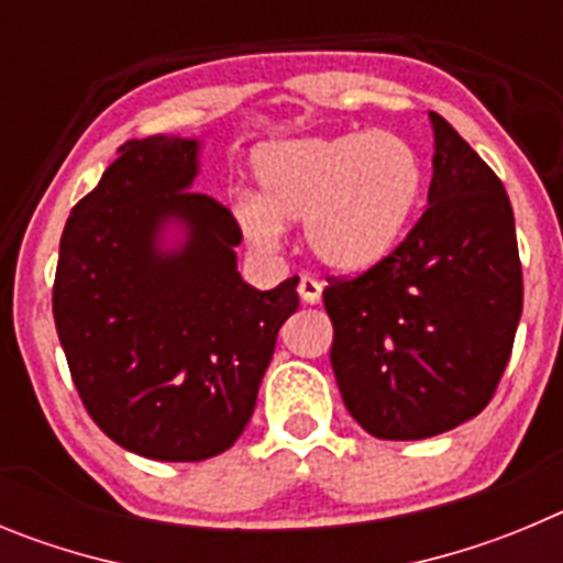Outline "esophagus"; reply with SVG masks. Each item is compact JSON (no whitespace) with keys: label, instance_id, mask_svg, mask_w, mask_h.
Wrapping results in <instances>:
<instances>
[{"label":"esophagus","instance_id":"obj_1","mask_svg":"<svg viewBox=\"0 0 563 563\" xmlns=\"http://www.w3.org/2000/svg\"><path fill=\"white\" fill-rule=\"evenodd\" d=\"M297 291H300V300L306 302V306H317L319 300H322V283L313 280V277H300V286H297Z\"/></svg>","mask_w":563,"mask_h":563}]
</instances>
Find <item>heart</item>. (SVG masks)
<instances>
[{
    "label": "heart",
    "instance_id": "obj_1",
    "mask_svg": "<svg viewBox=\"0 0 563 563\" xmlns=\"http://www.w3.org/2000/svg\"><path fill=\"white\" fill-rule=\"evenodd\" d=\"M257 194L232 199L246 244L275 255L288 224L306 230L311 255L339 275L393 252L420 194V162L389 131H347L266 143L252 154Z\"/></svg>",
    "mask_w": 563,
    "mask_h": 563
}]
</instances>
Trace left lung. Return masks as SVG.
I'll return each instance as SVG.
<instances>
[{"label":"left lung","instance_id":"obj_1","mask_svg":"<svg viewBox=\"0 0 563 563\" xmlns=\"http://www.w3.org/2000/svg\"><path fill=\"white\" fill-rule=\"evenodd\" d=\"M434 134L427 210L404 244L322 291L331 364L358 427L423 440L488 407L521 317V263L503 181L429 111Z\"/></svg>","mask_w":563,"mask_h":563}]
</instances>
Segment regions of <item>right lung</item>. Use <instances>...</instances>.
Listing matches in <instances>:
<instances>
[{"label":"right lung","mask_w":563,"mask_h":563,"mask_svg":"<svg viewBox=\"0 0 563 563\" xmlns=\"http://www.w3.org/2000/svg\"><path fill=\"white\" fill-rule=\"evenodd\" d=\"M199 136L131 140L73 207L53 313L80 401L111 440L162 463L227 452L255 412L297 283L257 291L241 230L194 194Z\"/></svg>","instance_id":"add662e5"}]
</instances>
